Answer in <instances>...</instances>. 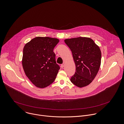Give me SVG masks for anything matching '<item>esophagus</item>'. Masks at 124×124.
<instances>
[{"label": "esophagus", "mask_w": 124, "mask_h": 124, "mask_svg": "<svg viewBox=\"0 0 124 124\" xmlns=\"http://www.w3.org/2000/svg\"><path fill=\"white\" fill-rule=\"evenodd\" d=\"M64 66H65V64L64 63H63V64H62L61 65V67L62 68H64Z\"/></svg>", "instance_id": "1"}]
</instances>
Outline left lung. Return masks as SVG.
Wrapping results in <instances>:
<instances>
[{"label":"left lung","mask_w":124,"mask_h":124,"mask_svg":"<svg viewBox=\"0 0 124 124\" xmlns=\"http://www.w3.org/2000/svg\"><path fill=\"white\" fill-rule=\"evenodd\" d=\"M64 41L72 52L76 66L71 82L79 88L88 85L97 74L101 66V54L99 46L88 37L67 39Z\"/></svg>","instance_id":"8db88e82"}]
</instances>
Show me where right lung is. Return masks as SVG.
<instances>
[{
    "mask_svg": "<svg viewBox=\"0 0 124 124\" xmlns=\"http://www.w3.org/2000/svg\"><path fill=\"white\" fill-rule=\"evenodd\" d=\"M59 41L57 38L36 37L23 48L22 64L24 72L37 87H46L56 78L60 67L56 63L53 50Z\"/></svg>",
    "mask_w": 124,
    "mask_h": 124,
    "instance_id": "1",
    "label": "right lung"
}]
</instances>
